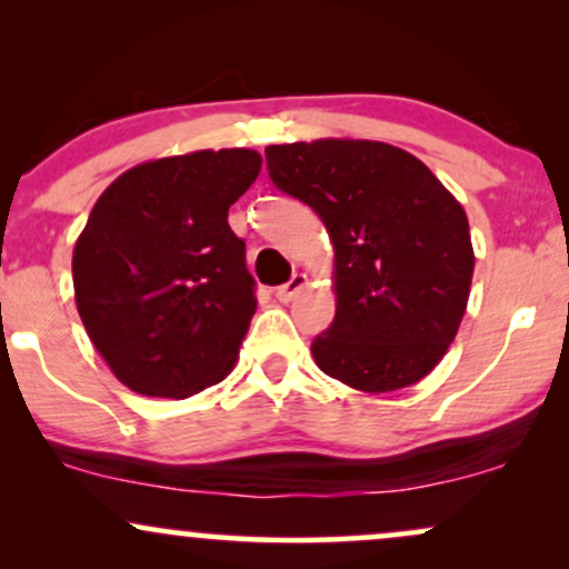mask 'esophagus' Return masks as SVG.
<instances>
[{
    "label": "esophagus",
    "mask_w": 569,
    "mask_h": 569,
    "mask_svg": "<svg viewBox=\"0 0 569 569\" xmlns=\"http://www.w3.org/2000/svg\"><path fill=\"white\" fill-rule=\"evenodd\" d=\"M305 286H307V276H305V272H293V276H291V280H289V283L278 286L276 297H278V299H280V302H283V305H289V302H291V299H293V297H297V293L305 289Z\"/></svg>",
    "instance_id": "34e87169"
}]
</instances>
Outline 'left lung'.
<instances>
[{"mask_svg":"<svg viewBox=\"0 0 569 569\" xmlns=\"http://www.w3.org/2000/svg\"><path fill=\"white\" fill-rule=\"evenodd\" d=\"M280 192L307 202L335 243V321L312 339L323 375L388 393L433 371L473 278L468 217L426 162L382 141L264 149Z\"/></svg>","mask_w":569,"mask_h":569,"instance_id":"obj_1","label":"left lung"}]
</instances>
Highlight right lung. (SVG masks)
Here are the masks:
<instances>
[{
  "mask_svg": "<svg viewBox=\"0 0 569 569\" xmlns=\"http://www.w3.org/2000/svg\"><path fill=\"white\" fill-rule=\"evenodd\" d=\"M259 168L253 149L143 162L90 211L71 259L77 312L136 393L187 398L230 375L257 283L227 213Z\"/></svg>",
  "mask_w": 569,
  "mask_h": 569,
  "instance_id": "add662e5",
  "label": "right lung"
}]
</instances>
